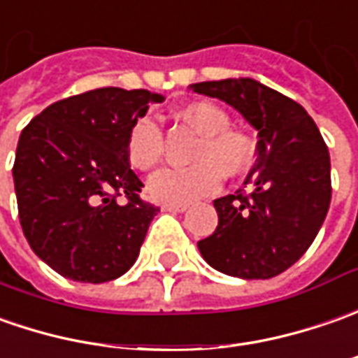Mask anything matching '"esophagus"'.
I'll return each mask as SVG.
<instances>
[{"mask_svg": "<svg viewBox=\"0 0 358 358\" xmlns=\"http://www.w3.org/2000/svg\"><path fill=\"white\" fill-rule=\"evenodd\" d=\"M162 210H164V212H174V214H176V212H186L188 206H184V203H164Z\"/></svg>", "mask_w": 358, "mask_h": 358, "instance_id": "esophagus-1", "label": "esophagus"}]
</instances>
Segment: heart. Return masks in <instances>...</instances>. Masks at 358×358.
<instances>
[{
	"instance_id": "b5f03b06",
	"label": "heart",
	"mask_w": 358,
	"mask_h": 358,
	"mask_svg": "<svg viewBox=\"0 0 358 358\" xmlns=\"http://www.w3.org/2000/svg\"><path fill=\"white\" fill-rule=\"evenodd\" d=\"M182 122L202 136L196 142L186 168H162L148 180V194L156 202L190 203L220 188L222 176H240L255 160V142L243 130L229 127V115L214 103H190L178 110ZM164 155V132L152 117L132 122L127 136V156L138 170H150Z\"/></svg>"
}]
</instances>
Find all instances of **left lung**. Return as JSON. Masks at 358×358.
I'll list each match as a JSON object with an SVG mask.
<instances>
[{
	"instance_id": "left-lung-1",
	"label": "left lung",
	"mask_w": 358,
	"mask_h": 358,
	"mask_svg": "<svg viewBox=\"0 0 358 358\" xmlns=\"http://www.w3.org/2000/svg\"><path fill=\"white\" fill-rule=\"evenodd\" d=\"M194 93L234 106L257 130L250 194L214 200L217 228L198 241L214 269L240 279L279 275L309 250L331 203V158L299 103L255 79L206 80Z\"/></svg>"
}]
</instances>
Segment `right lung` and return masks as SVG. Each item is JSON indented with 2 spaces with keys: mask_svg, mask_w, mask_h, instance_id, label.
Masks as SVG:
<instances>
[{
  "mask_svg": "<svg viewBox=\"0 0 358 358\" xmlns=\"http://www.w3.org/2000/svg\"><path fill=\"white\" fill-rule=\"evenodd\" d=\"M162 101L144 89H94L47 106L21 132L13 164L19 222L59 275L105 283L136 262L160 208L141 200L127 136L148 105Z\"/></svg>",
  "mask_w": 358,
  "mask_h": 358,
  "instance_id": "right-lung-1",
  "label": "right lung"
}]
</instances>
